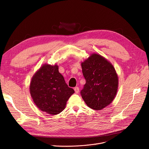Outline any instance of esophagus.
<instances>
[{
  "label": "esophagus",
  "mask_w": 149,
  "mask_h": 149,
  "mask_svg": "<svg viewBox=\"0 0 149 149\" xmlns=\"http://www.w3.org/2000/svg\"><path fill=\"white\" fill-rule=\"evenodd\" d=\"M74 91H75V92L76 93H78L79 92V87H75V88H74Z\"/></svg>",
  "instance_id": "1"
}]
</instances>
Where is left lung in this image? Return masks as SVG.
<instances>
[{"label": "left lung", "mask_w": 149, "mask_h": 149, "mask_svg": "<svg viewBox=\"0 0 149 149\" xmlns=\"http://www.w3.org/2000/svg\"><path fill=\"white\" fill-rule=\"evenodd\" d=\"M81 68L86 83L81 95L88 106L100 111L110 104L116 95L118 80L115 68L97 54L81 63Z\"/></svg>", "instance_id": "obj_1"}]
</instances>
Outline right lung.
<instances>
[{"instance_id":"add662e5","label":"right lung","mask_w":149,"mask_h":149,"mask_svg":"<svg viewBox=\"0 0 149 149\" xmlns=\"http://www.w3.org/2000/svg\"><path fill=\"white\" fill-rule=\"evenodd\" d=\"M74 93V90L68 87L56 65H44L33 76L30 84V93L36 105L51 115L63 111Z\"/></svg>"}]
</instances>
